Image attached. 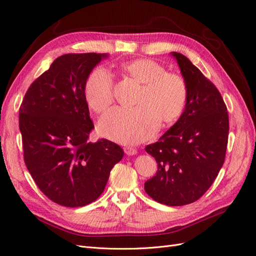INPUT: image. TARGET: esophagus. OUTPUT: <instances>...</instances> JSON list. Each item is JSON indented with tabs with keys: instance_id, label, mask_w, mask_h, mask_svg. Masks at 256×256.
Here are the masks:
<instances>
[{
	"instance_id": "esophagus-1",
	"label": "esophagus",
	"mask_w": 256,
	"mask_h": 256,
	"mask_svg": "<svg viewBox=\"0 0 256 256\" xmlns=\"http://www.w3.org/2000/svg\"><path fill=\"white\" fill-rule=\"evenodd\" d=\"M124 150H125V152L127 154H130V156H132V154H136L138 152L136 148H134V147H131V146H126L125 148H124Z\"/></svg>"
}]
</instances>
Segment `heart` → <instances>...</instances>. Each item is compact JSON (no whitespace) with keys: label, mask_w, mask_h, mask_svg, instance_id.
<instances>
[{"label":"heart","mask_w":256,"mask_h":256,"mask_svg":"<svg viewBox=\"0 0 256 256\" xmlns=\"http://www.w3.org/2000/svg\"><path fill=\"white\" fill-rule=\"evenodd\" d=\"M120 72L141 83L132 109L108 112L99 122V132L113 141L136 144L150 138L160 126L180 118L188 100V86L182 76L168 72L158 62L136 58L124 62ZM114 83L102 67L95 68L84 83V98L90 109L104 113L114 102Z\"/></svg>","instance_id":"b5f03b06"}]
</instances>
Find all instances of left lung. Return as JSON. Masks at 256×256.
Segmentation results:
<instances>
[{"label": "left lung", "instance_id": "8db88e82", "mask_svg": "<svg viewBox=\"0 0 256 256\" xmlns=\"http://www.w3.org/2000/svg\"><path fill=\"white\" fill-rule=\"evenodd\" d=\"M172 56L187 83L188 100L175 125L145 147L158 170L144 189L158 203L182 206L198 200L218 176L230 125L228 108L214 84L182 54Z\"/></svg>", "mask_w": 256, "mask_h": 256}]
</instances>
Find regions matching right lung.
I'll return each mask as SVG.
<instances>
[{"label":"right lung","instance_id":"right-lung-1","mask_svg":"<svg viewBox=\"0 0 256 256\" xmlns=\"http://www.w3.org/2000/svg\"><path fill=\"white\" fill-rule=\"evenodd\" d=\"M102 58L106 54L58 58L30 85L19 109L26 166L44 194L62 206L96 200L124 156L122 147L106 138L88 141L94 124L83 88Z\"/></svg>","mask_w":256,"mask_h":256}]
</instances>
